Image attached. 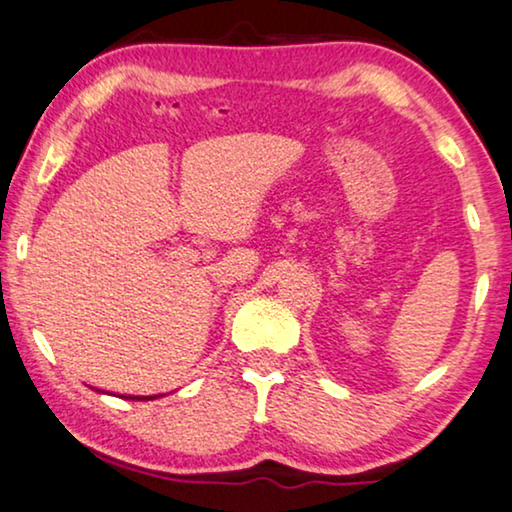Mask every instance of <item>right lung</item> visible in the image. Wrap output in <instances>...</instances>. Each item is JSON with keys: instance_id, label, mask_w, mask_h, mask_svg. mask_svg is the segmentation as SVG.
<instances>
[{"instance_id": "add662e5", "label": "right lung", "mask_w": 512, "mask_h": 512, "mask_svg": "<svg viewBox=\"0 0 512 512\" xmlns=\"http://www.w3.org/2000/svg\"><path fill=\"white\" fill-rule=\"evenodd\" d=\"M128 398H137V396H128ZM153 398H156V396H142L139 401H153Z\"/></svg>"}]
</instances>
